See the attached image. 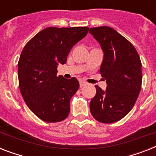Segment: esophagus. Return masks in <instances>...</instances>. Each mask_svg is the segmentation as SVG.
<instances>
[{
    "instance_id": "esophagus-1",
    "label": "esophagus",
    "mask_w": 156,
    "mask_h": 156,
    "mask_svg": "<svg viewBox=\"0 0 156 156\" xmlns=\"http://www.w3.org/2000/svg\"><path fill=\"white\" fill-rule=\"evenodd\" d=\"M79 84H80V87H84V86H86L87 83H86L85 81L83 80H81L80 82H79Z\"/></svg>"
}]
</instances>
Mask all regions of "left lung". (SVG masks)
Segmentation results:
<instances>
[{"mask_svg":"<svg viewBox=\"0 0 156 156\" xmlns=\"http://www.w3.org/2000/svg\"><path fill=\"white\" fill-rule=\"evenodd\" d=\"M89 32L101 45L104 60L101 76L106 90L95 86L96 94L90 103L91 115L101 123H114L133 108L142 87V63L133 45L109 27L90 28Z\"/></svg>","mask_w":156,"mask_h":156,"instance_id":"1","label":"left lung"}]
</instances>
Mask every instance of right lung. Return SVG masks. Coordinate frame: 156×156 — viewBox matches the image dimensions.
<instances>
[{
    "label": "right lung",
    "instance_id": "1",
    "mask_svg": "<svg viewBox=\"0 0 156 156\" xmlns=\"http://www.w3.org/2000/svg\"><path fill=\"white\" fill-rule=\"evenodd\" d=\"M88 30L85 27H50L23 48L18 63L19 89L26 104L42 121L59 122L69 116V102L79 83L75 78L56 75L57 66L66 63L71 48Z\"/></svg>",
    "mask_w": 156,
    "mask_h": 156
}]
</instances>
